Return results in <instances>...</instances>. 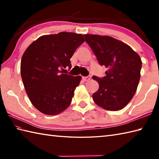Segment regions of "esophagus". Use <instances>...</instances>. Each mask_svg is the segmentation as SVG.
<instances>
[{
	"label": "esophagus",
	"instance_id": "1",
	"mask_svg": "<svg viewBox=\"0 0 159 159\" xmlns=\"http://www.w3.org/2000/svg\"><path fill=\"white\" fill-rule=\"evenodd\" d=\"M91 79H92V76H83V79L84 81H89V80H90Z\"/></svg>",
	"mask_w": 159,
	"mask_h": 159
}]
</instances>
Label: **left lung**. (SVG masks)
I'll return each mask as SVG.
<instances>
[{
    "mask_svg": "<svg viewBox=\"0 0 159 159\" xmlns=\"http://www.w3.org/2000/svg\"><path fill=\"white\" fill-rule=\"evenodd\" d=\"M101 66L108 70L102 79L93 76L99 89L93 94L98 106L108 111H119L129 103L135 93L141 76L139 55L126 43L112 37L84 35Z\"/></svg>",
    "mask_w": 159,
    "mask_h": 159,
    "instance_id": "obj_1",
    "label": "left lung"
}]
</instances>
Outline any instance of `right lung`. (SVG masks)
<instances>
[{
  "label": "right lung",
  "mask_w": 159,
  "mask_h": 159,
  "mask_svg": "<svg viewBox=\"0 0 159 159\" xmlns=\"http://www.w3.org/2000/svg\"><path fill=\"white\" fill-rule=\"evenodd\" d=\"M85 42L81 34L61 32L39 37L24 52L20 73L32 104L40 112L55 116L67 109L82 77L63 74ZM61 69L62 70H60Z\"/></svg>",
  "instance_id": "add662e5"
}]
</instances>
